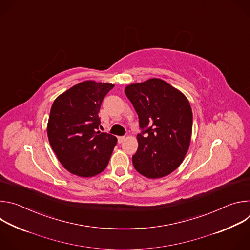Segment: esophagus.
Instances as JSON below:
<instances>
[{
	"instance_id": "obj_1",
	"label": "esophagus",
	"mask_w": 250,
	"mask_h": 250,
	"mask_svg": "<svg viewBox=\"0 0 250 250\" xmlns=\"http://www.w3.org/2000/svg\"><path fill=\"white\" fill-rule=\"evenodd\" d=\"M125 136H119V137H118L119 144H122V142H124V141H125Z\"/></svg>"
}]
</instances>
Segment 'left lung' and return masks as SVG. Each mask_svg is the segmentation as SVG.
Returning a JSON list of instances; mask_svg holds the SVG:
<instances>
[{
	"label": "left lung",
	"mask_w": 250,
	"mask_h": 250,
	"mask_svg": "<svg viewBox=\"0 0 250 250\" xmlns=\"http://www.w3.org/2000/svg\"><path fill=\"white\" fill-rule=\"evenodd\" d=\"M125 93L142 129L132 156L135 170L150 179L169 175L180 166L190 146L193 114L188 99L158 78L130 84Z\"/></svg>",
	"instance_id": "8db88e82"
}]
</instances>
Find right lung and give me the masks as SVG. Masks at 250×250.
<instances>
[{
  "label": "right lung",
  "mask_w": 250,
  "mask_h": 250,
  "mask_svg": "<svg viewBox=\"0 0 250 250\" xmlns=\"http://www.w3.org/2000/svg\"><path fill=\"white\" fill-rule=\"evenodd\" d=\"M115 85L84 81L58 96L50 110L47 135L63 167L80 177H93L109 163L117 137L98 130L102 102Z\"/></svg>",
  "instance_id": "1"
}]
</instances>
